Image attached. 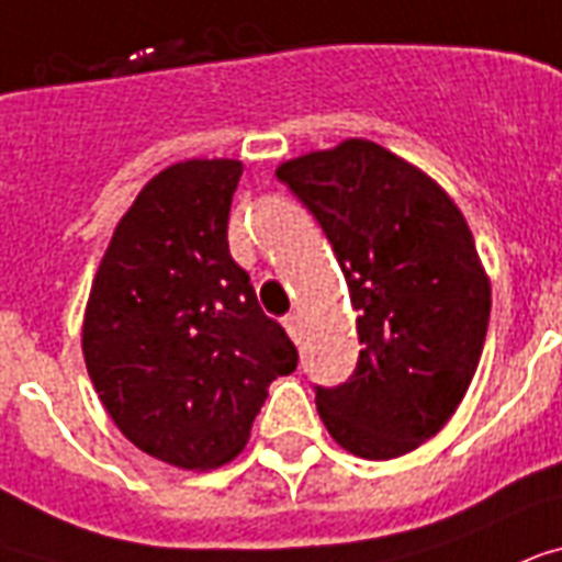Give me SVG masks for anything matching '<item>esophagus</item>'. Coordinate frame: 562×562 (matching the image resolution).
<instances>
[{"mask_svg":"<svg viewBox=\"0 0 562 562\" xmlns=\"http://www.w3.org/2000/svg\"><path fill=\"white\" fill-rule=\"evenodd\" d=\"M281 322H284L286 334H290L293 340H299V334H302V319H299V313H286Z\"/></svg>","mask_w":562,"mask_h":562,"instance_id":"1","label":"esophagus"}]
</instances>
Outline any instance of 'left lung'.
<instances>
[{
    "label": "left lung",
    "mask_w": 562,
    "mask_h": 562,
    "mask_svg": "<svg viewBox=\"0 0 562 562\" xmlns=\"http://www.w3.org/2000/svg\"><path fill=\"white\" fill-rule=\"evenodd\" d=\"M340 260L360 358L313 386L325 428L367 460L402 458L463 402L490 325V281L463 213L425 172L369 140L278 167Z\"/></svg>",
    "instance_id": "1"
}]
</instances>
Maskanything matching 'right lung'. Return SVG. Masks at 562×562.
I'll return each mask as SVG.
<instances>
[{
	"label": "right lung",
	"instance_id": "right-lung-1",
	"mask_svg": "<svg viewBox=\"0 0 562 562\" xmlns=\"http://www.w3.org/2000/svg\"><path fill=\"white\" fill-rule=\"evenodd\" d=\"M240 160H184L143 187L87 302L85 363L134 446L181 469L228 463L299 351L228 251Z\"/></svg>",
	"mask_w": 562,
	"mask_h": 562
}]
</instances>
